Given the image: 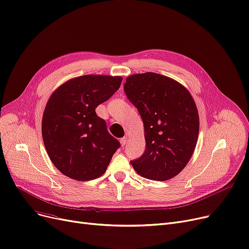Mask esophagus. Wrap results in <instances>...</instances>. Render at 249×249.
Returning a JSON list of instances; mask_svg holds the SVG:
<instances>
[{
	"label": "esophagus",
	"mask_w": 249,
	"mask_h": 249,
	"mask_svg": "<svg viewBox=\"0 0 249 249\" xmlns=\"http://www.w3.org/2000/svg\"><path fill=\"white\" fill-rule=\"evenodd\" d=\"M120 143H121L122 146H124V145L127 143V137H126V136H124V137H122V138L120 139Z\"/></svg>",
	"instance_id": "34e87169"
}]
</instances>
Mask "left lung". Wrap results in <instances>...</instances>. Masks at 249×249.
I'll use <instances>...</instances> for the list:
<instances>
[{"label": "left lung", "mask_w": 249, "mask_h": 249, "mask_svg": "<svg viewBox=\"0 0 249 249\" xmlns=\"http://www.w3.org/2000/svg\"><path fill=\"white\" fill-rule=\"evenodd\" d=\"M124 90L144 125L145 150L131 165L147 179L174 178L196 146L199 117L196 102L185 86L154 72L128 76Z\"/></svg>", "instance_id": "1"}]
</instances>
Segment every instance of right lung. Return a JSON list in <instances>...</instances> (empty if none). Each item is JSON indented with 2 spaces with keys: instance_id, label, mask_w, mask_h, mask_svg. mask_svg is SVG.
<instances>
[{
  "instance_id": "obj_1",
  "label": "right lung",
  "mask_w": 249,
  "mask_h": 249,
  "mask_svg": "<svg viewBox=\"0 0 249 249\" xmlns=\"http://www.w3.org/2000/svg\"><path fill=\"white\" fill-rule=\"evenodd\" d=\"M121 76L83 75L52 93L41 122L47 153L62 174L89 181L106 172L120 142L107 130L95 107L119 89Z\"/></svg>"
}]
</instances>
